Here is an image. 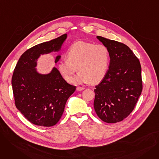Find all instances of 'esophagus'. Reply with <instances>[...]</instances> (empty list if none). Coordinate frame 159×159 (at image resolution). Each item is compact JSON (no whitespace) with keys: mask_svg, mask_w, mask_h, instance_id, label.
<instances>
[{"mask_svg":"<svg viewBox=\"0 0 159 159\" xmlns=\"http://www.w3.org/2000/svg\"><path fill=\"white\" fill-rule=\"evenodd\" d=\"M85 88H84V87H80V86H78L77 88V91H82V90H83V89H84Z\"/></svg>","mask_w":159,"mask_h":159,"instance_id":"1","label":"esophagus"}]
</instances>
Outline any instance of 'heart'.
Segmentation results:
<instances>
[{
  "label": "heart",
  "instance_id": "b5f03b06",
  "mask_svg": "<svg viewBox=\"0 0 159 159\" xmlns=\"http://www.w3.org/2000/svg\"><path fill=\"white\" fill-rule=\"evenodd\" d=\"M66 57V60L58 62V71L66 81L71 82L77 68L79 72L73 82L80 84L89 82L97 83L104 78L110 53L105 46L77 42L70 47Z\"/></svg>",
  "mask_w": 159,
  "mask_h": 159
}]
</instances>
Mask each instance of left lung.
I'll list each match as a JSON object with an SVG mask.
<instances>
[{"mask_svg": "<svg viewBox=\"0 0 159 159\" xmlns=\"http://www.w3.org/2000/svg\"><path fill=\"white\" fill-rule=\"evenodd\" d=\"M109 51V69L94 91V108L107 123L122 121L132 112L143 90L141 66L130 48L119 42L97 36Z\"/></svg>", "mask_w": 159, "mask_h": 159, "instance_id": "1", "label": "left lung"}]
</instances>
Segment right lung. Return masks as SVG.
Here are the masks:
<instances>
[{
  "instance_id": "obj_1",
  "label": "right lung",
  "mask_w": 159,
  "mask_h": 159,
  "mask_svg": "<svg viewBox=\"0 0 159 159\" xmlns=\"http://www.w3.org/2000/svg\"><path fill=\"white\" fill-rule=\"evenodd\" d=\"M66 38L67 34H64L28 49L15 68L11 84L15 106L25 118L37 126L55 125L61 118L67 100L76 89L55 67L48 74L39 73L36 69L40 55L58 52ZM61 57L57 56L55 64Z\"/></svg>"
}]
</instances>
